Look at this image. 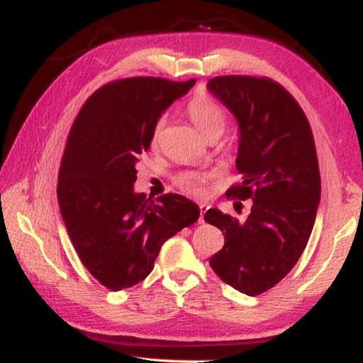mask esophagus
Instances as JSON below:
<instances>
[{
    "mask_svg": "<svg viewBox=\"0 0 363 363\" xmlns=\"http://www.w3.org/2000/svg\"><path fill=\"white\" fill-rule=\"evenodd\" d=\"M208 208H210V206L205 205V203L200 205V218H199V223H200V224H203V216H205V213H206Z\"/></svg>",
    "mask_w": 363,
    "mask_h": 363,
    "instance_id": "obj_1",
    "label": "esophagus"
}]
</instances>
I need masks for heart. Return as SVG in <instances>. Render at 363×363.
Wrapping results in <instances>:
<instances>
[{
  "mask_svg": "<svg viewBox=\"0 0 363 363\" xmlns=\"http://www.w3.org/2000/svg\"><path fill=\"white\" fill-rule=\"evenodd\" d=\"M187 115L189 118L192 120L194 125L196 126L203 136L213 138V136H220L224 133L225 125H227V115L225 110L220 107L218 101H214L211 96L208 94H199L192 97L187 104ZM164 126V120L160 118L155 125V130H153L152 136V144L157 145L160 134ZM208 181V174L205 173H184L176 177L177 187L184 192L190 195H203L205 194V182Z\"/></svg>",
  "mask_w": 363,
  "mask_h": 363,
  "instance_id": "b5f03b06",
  "label": "heart"
}]
</instances>
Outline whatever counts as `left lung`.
<instances>
[{
    "label": "left lung",
    "instance_id": "8db88e82",
    "mask_svg": "<svg viewBox=\"0 0 363 363\" xmlns=\"http://www.w3.org/2000/svg\"><path fill=\"white\" fill-rule=\"evenodd\" d=\"M208 89L240 126L235 167L242 179L227 199L253 200L245 219L216 208L205 213L224 233L210 266L227 285L257 296L294 267L314 227L320 201L314 136L296 99L267 77H214Z\"/></svg>",
    "mask_w": 363,
    "mask_h": 363
}]
</instances>
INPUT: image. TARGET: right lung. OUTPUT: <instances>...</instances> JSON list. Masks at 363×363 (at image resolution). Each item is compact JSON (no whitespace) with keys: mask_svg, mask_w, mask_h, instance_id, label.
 I'll return each mask as SVG.
<instances>
[{"mask_svg":"<svg viewBox=\"0 0 363 363\" xmlns=\"http://www.w3.org/2000/svg\"><path fill=\"white\" fill-rule=\"evenodd\" d=\"M194 84L195 78L115 79L88 97L70 128L59 169L60 213L83 266L108 290L143 281L162 245L200 216L182 195L164 194L155 203L133 190L158 118Z\"/></svg>","mask_w":363,"mask_h":363,"instance_id":"1","label":"right lung"}]
</instances>
